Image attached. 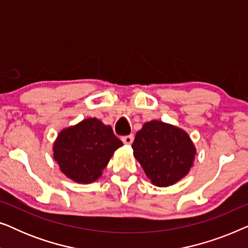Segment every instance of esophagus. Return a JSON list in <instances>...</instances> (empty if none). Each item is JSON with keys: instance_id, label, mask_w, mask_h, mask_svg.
<instances>
[{"instance_id": "34e87169", "label": "esophagus", "mask_w": 248, "mask_h": 248, "mask_svg": "<svg viewBox=\"0 0 248 248\" xmlns=\"http://www.w3.org/2000/svg\"><path fill=\"white\" fill-rule=\"evenodd\" d=\"M133 140H134V137L132 134L125 135V137L122 138V141H123L125 144H132V142H133Z\"/></svg>"}]
</instances>
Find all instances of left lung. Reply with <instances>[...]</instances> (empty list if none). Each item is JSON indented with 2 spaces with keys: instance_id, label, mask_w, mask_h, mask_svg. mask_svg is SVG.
Segmentation results:
<instances>
[{
  "instance_id": "left-lung-1",
  "label": "left lung",
  "mask_w": 248,
  "mask_h": 248,
  "mask_svg": "<svg viewBox=\"0 0 248 248\" xmlns=\"http://www.w3.org/2000/svg\"><path fill=\"white\" fill-rule=\"evenodd\" d=\"M133 155L155 186L172 185L188 174L196 154L188 134L160 121L145 123L135 135Z\"/></svg>"
}]
</instances>
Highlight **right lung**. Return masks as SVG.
Listing matches in <instances>:
<instances>
[{"label": "right lung", "mask_w": 248, "mask_h": 248, "mask_svg": "<svg viewBox=\"0 0 248 248\" xmlns=\"http://www.w3.org/2000/svg\"><path fill=\"white\" fill-rule=\"evenodd\" d=\"M122 145L111 126L97 118H87L61 132L53 147L54 159L64 175L88 184L100 177L114 151Z\"/></svg>", "instance_id": "1"}]
</instances>
